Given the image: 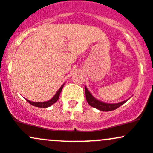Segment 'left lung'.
<instances>
[{"label": "left lung", "instance_id": "obj_1", "mask_svg": "<svg viewBox=\"0 0 153 153\" xmlns=\"http://www.w3.org/2000/svg\"><path fill=\"white\" fill-rule=\"evenodd\" d=\"M85 97H86V100H87L88 103L91 106L94 107V108H97V109L100 110L102 111H114V110L117 109L118 108H119L120 106H122L123 104L125 103L127 100L124 101V102H119L117 104H107L104 103V102H100V101L96 100L94 97H93V96L90 94V92L88 91V90L85 88Z\"/></svg>", "mask_w": 153, "mask_h": 153}]
</instances>
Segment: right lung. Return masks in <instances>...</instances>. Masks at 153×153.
Masks as SVG:
<instances>
[{
    "label": "right lung",
    "instance_id": "right-lung-1",
    "mask_svg": "<svg viewBox=\"0 0 153 153\" xmlns=\"http://www.w3.org/2000/svg\"><path fill=\"white\" fill-rule=\"evenodd\" d=\"M63 85H62L61 86L60 88L59 89V91H58L57 92H56V94L54 95V97H53L51 100L48 101V102H31V101H29L28 100H26V101H27L29 104H31V105H33V106L38 107V108H48V107H50L51 105H52L53 104H54L55 102L58 100V99H59V94H60V93H61V91H62V88H63Z\"/></svg>",
    "mask_w": 153,
    "mask_h": 153
}]
</instances>
